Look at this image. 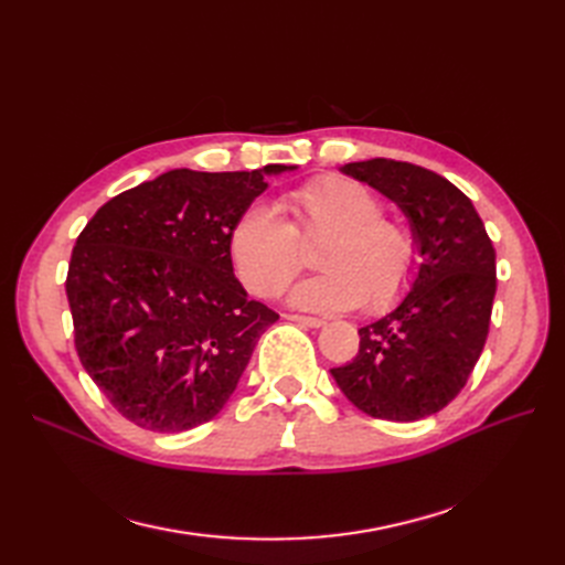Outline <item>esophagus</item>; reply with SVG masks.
I'll return each mask as SVG.
<instances>
[{
	"label": "esophagus",
	"mask_w": 565,
	"mask_h": 565,
	"mask_svg": "<svg viewBox=\"0 0 565 565\" xmlns=\"http://www.w3.org/2000/svg\"><path fill=\"white\" fill-rule=\"evenodd\" d=\"M285 318L301 324V328H322L324 324L322 318H311V316H301V313H285Z\"/></svg>",
	"instance_id": "1"
}]
</instances>
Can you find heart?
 Returning a JSON list of instances; mask_svg holds the SVG:
<instances>
[{
  "mask_svg": "<svg viewBox=\"0 0 565 565\" xmlns=\"http://www.w3.org/2000/svg\"><path fill=\"white\" fill-rule=\"evenodd\" d=\"M280 216L268 204H249L231 228V256L243 285L270 297L301 270V243L324 235L320 276L299 282L289 299L311 311L365 313L393 309L413 287L419 237L398 216L382 214V200L361 181L320 174L282 195Z\"/></svg>",
  "mask_w": 565,
  "mask_h": 565,
  "instance_id": "heart-1",
  "label": "heart"
}]
</instances>
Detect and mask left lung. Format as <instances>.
I'll return each mask as SVG.
<instances>
[{"label":"left lung","instance_id":"8db88e82","mask_svg":"<svg viewBox=\"0 0 565 565\" xmlns=\"http://www.w3.org/2000/svg\"><path fill=\"white\" fill-rule=\"evenodd\" d=\"M341 172L398 204L422 264L398 309L358 330L355 358L332 377L370 417L424 419L455 401L483 353L498 289L492 241L471 200L431 169L374 158Z\"/></svg>","mask_w":565,"mask_h":565}]
</instances>
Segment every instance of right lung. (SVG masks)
<instances>
[{
	"mask_svg": "<svg viewBox=\"0 0 565 565\" xmlns=\"http://www.w3.org/2000/svg\"><path fill=\"white\" fill-rule=\"evenodd\" d=\"M285 169H172L108 200L79 233L65 278L79 363L141 429L214 419L278 320L237 282L231 228Z\"/></svg>",
	"mask_w": 565,
	"mask_h": 565,
	"instance_id": "obj_1",
	"label": "right lung"
}]
</instances>
